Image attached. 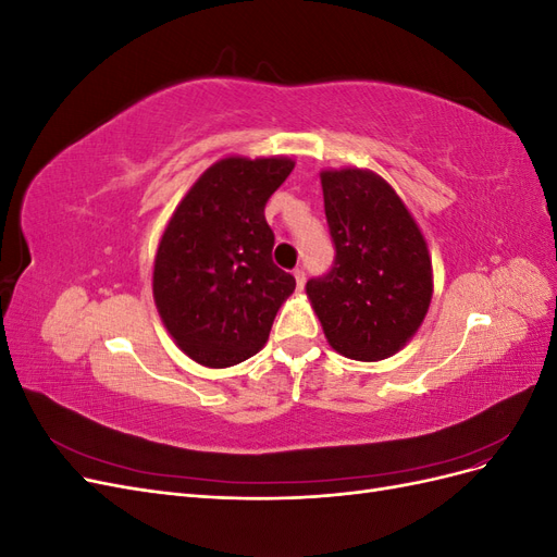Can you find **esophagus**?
Returning <instances> with one entry per match:
<instances>
[{"mask_svg": "<svg viewBox=\"0 0 557 557\" xmlns=\"http://www.w3.org/2000/svg\"><path fill=\"white\" fill-rule=\"evenodd\" d=\"M295 281H297V288L299 290L305 288V283H307V272H305V269H295Z\"/></svg>", "mask_w": 557, "mask_h": 557, "instance_id": "34e87169", "label": "esophagus"}]
</instances>
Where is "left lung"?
I'll return each instance as SVG.
<instances>
[{
	"instance_id": "1",
	"label": "left lung",
	"mask_w": 557,
	"mask_h": 557,
	"mask_svg": "<svg viewBox=\"0 0 557 557\" xmlns=\"http://www.w3.org/2000/svg\"><path fill=\"white\" fill-rule=\"evenodd\" d=\"M332 269L307 295L334 350L383 360L407 344L432 299L428 244L397 193L367 170L323 172Z\"/></svg>"
}]
</instances>
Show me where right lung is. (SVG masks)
I'll list each match as a JSON object with an SVG mask.
<instances>
[{
  "label": "right lung",
  "mask_w": 557,
  "mask_h": 557,
  "mask_svg": "<svg viewBox=\"0 0 557 557\" xmlns=\"http://www.w3.org/2000/svg\"><path fill=\"white\" fill-rule=\"evenodd\" d=\"M288 158H225L199 176L158 246L153 297L185 356L232 367L267 344L295 276L272 260L267 199L290 176Z\"/></svg>",
  "instance_id": "right-lung-1"
}]
</instances>
